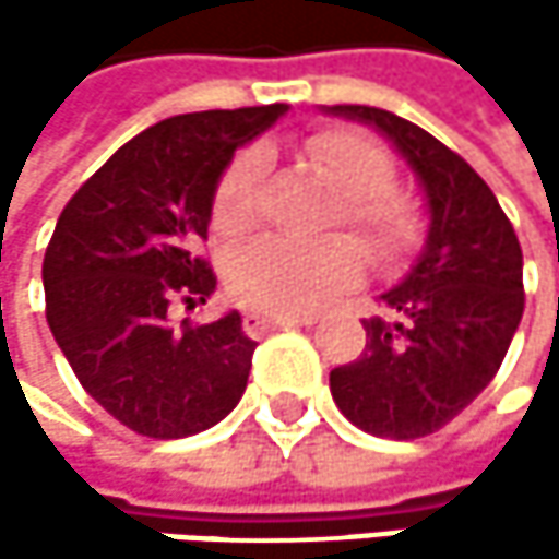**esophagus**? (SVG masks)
<instances>
[{"label":"esophagus","instance_id":"obj_1","mask_svg":"<svg viewBox=\"0 0 559 559\" xmlns=\"http://www.w3.org/2000/svg\"><path fill=\"white\" fill-rule=\"evenodd\" d=\"M317 317L304 313V317H294V313H259V310H249L242 317V330L249 336H262L269 330H278V326H313Z\"/></svg>","mask_w":559,"mask_h":559}]
</instances>
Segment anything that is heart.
<instances>
[{"mask_svg": "<svg viewBox=\"0 0 559 559\" xmlns=\"http://www.w3.org/2000/svg\"><path fill=\"white\" fill-rule=\"evenodd\" d=\"M307 158L343 193V213L379 255H397L417 233L414 206L391 190L394 162L369 135L326 129L307 139ZM262 152L249 148L223 170L213 197V219L223 233H242L255 223ZM366 272V252L349 236L290 239L259 236L226 259L229 294L265 313H304L353 287Z\"/></svg>", "mask_w": 559, "mask_h": 559, "instance_id": "heart-1", "label": "heart"}]
</instances>
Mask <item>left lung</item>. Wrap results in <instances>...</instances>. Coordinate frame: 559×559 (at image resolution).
<instances>
[{
	"instance_id": "obj_1",
	"label": "left lung",
	"mask_w": 559,
	"mask_h": 559,
	"mask_svg": "<svg viewBox=\"0 0 559 559\" xmlns=\"http://www.w3.org/2000/svg\"><path fill=\"white\" fill-rule=\"evenodd\" d=\"M372 126L417 174L427 242L362 320L366 349L330 372L336 407L366 433L414 440L450 424L496 379L524 313L521 246L489 183L420 126L376 106H326Z\"/></svg>"
}]
</instances>
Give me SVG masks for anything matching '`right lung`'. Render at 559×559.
Masks as SVG:
<instances>
[{
  "label": "right lung",
  "mask_w": 559,
  "mask_h": 559,
  "mask_svg": "<svg viewBox=\"0 0 559 559\" xmlns=\"http://www.w3.org/2000/svg\"><path fill=\"white\" fill-rule=\"evenodd\" d=\"M284 103L170 116L126 142L63 206L45 252V313L86 394L142 437L177 440L219 424L242 397L255 340L229 310L170 323L216 275L197 255L236 148Z\"/></svg>",
  "instance_id": "add662e5"
}]
</instances>
